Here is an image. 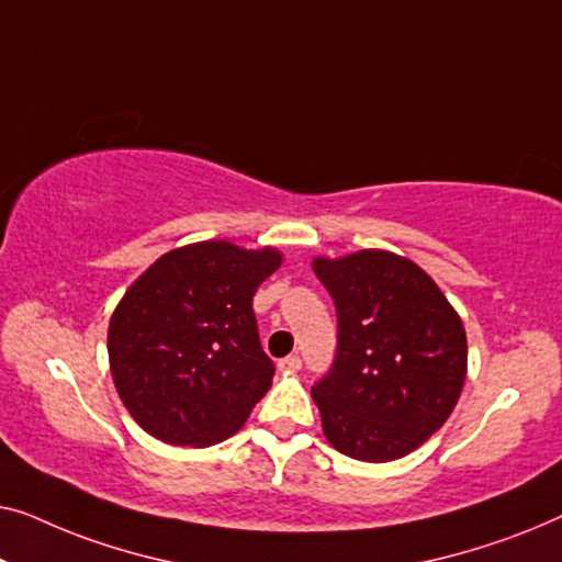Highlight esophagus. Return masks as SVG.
Returning a JSON list of instances; mask_svg holds the SVG:
<instances>
[{
  "label": "esophagus",
  "instance_id": "obj_1",
  "mask_svg": "<svg viewBox=\"0 0 562 562\" xmlns=\"http://www.w3.org/2000/svg\"><path fill=\"white\" fill-rule=\"evenodd\" d=\"M300 367H303L300 357H284L278 361V369L282 371V374H295V371H300Z\"/></svg>",
  "mask_w": 562,
  "mask_h": 562
}]
</instances>
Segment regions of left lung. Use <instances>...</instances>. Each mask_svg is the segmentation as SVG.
I'll return each instance as SVG.
<instances>
[{
    "label": "left lung",
    "mask_w": 562,
    "mask_h": 562,
    "mask_svg": "<svg viewBox=\"0 0 562 562\" xmlns=\"http://www.w3.org/2000/svg\"><path fill=\"white\" fill-rule=\"evenodd\" d=\"M313 272L338 315L334 367L311 390L323 436L357 461H397L461 397L469 367L461 315L423 267L394 251L315 257Z\"/></svg>",
    "instance_id": "1"
}]
</instances>
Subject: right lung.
<instances>
[{"instance_id": "add662e5", "label": "right lung", "mask_w": 562, "mask_h": 562, "mask_svg": "<svg viewBox=\"0 0 562 562\" xmlns=\"http://www.w3.org/2000/svg\"><path fill=\"white\" fill-rule=\"evenodd\" d=\"M278 249L232 241L178 247L149 265L109 321V367L130 415L170 446L232 438L272 386L251 297Z\"/></svg>"}]
</instances>
